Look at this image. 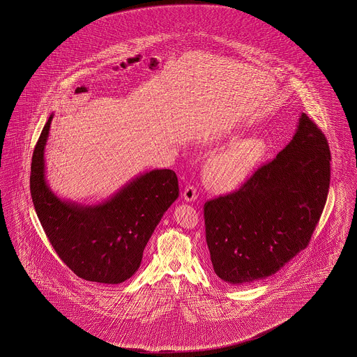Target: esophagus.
<instances>
[{
    "mask_svg": "<svg viewBox=\"0 0 357 357\" xmlns=\"http://www.w3.org/2000/svg\"><path fill=\"white\" fill-rule=\"evenodd\" d=\"M183 199L187 201V202H192V201L196 200L197 199L196 188L193 185H188L183 192Z\"/></svg>",
    "mask_w": 357,
    "mask_h": 357,
    "instance_id": "1",
    "label": "esophagus"
}]
</instances>
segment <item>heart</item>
<instances>
[{
  "label": "heart",
  "mask_w": 357,
  "mask_h": 357,
  "mask_svg": "<svg viewBox=\"0 0 357 357\" xmlns=\"http://www.w3.org/2000/svg\"><path fill=\"white\" fill-rule=\"evenodd\" d=\"M235 138L226 131L220 138ZM268 142L261 137H245L231 142L208 158L204 174L210 185L219 192H234L250 181L268 156Z\"/></svg>",
  "instance_id": "heart-1"
}]
</instances>
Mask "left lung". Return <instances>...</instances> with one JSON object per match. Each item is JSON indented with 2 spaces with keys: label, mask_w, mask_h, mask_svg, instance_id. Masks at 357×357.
Masks as SVG:
<instances>
[{
  "label": "left lung",
  "mask_w": 357,
  "mask_h": 357,
  "mask_svg": "<svg viewBox=\"0 0 357 357\" xmlns=\"http://www.w3.org/2000/svg\"><path fill=\"white\" fill-rule=\"evenodd\" d=\"M331 183V151L321 130L299 116L287 147L238 191L204 206L214 272L243 287L276 273L310 243Z\"/></svg>",
  "instance_id": "1"
}]
</instances>
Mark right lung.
Instances as JSON below:
<instances>
[{"label": "right lung", "instance_id": "obj_1", "mask_svg": "<svg viewBox=\"0 0 357 357\" xmlns=\"http://www.w3.org/2000/svg\"><path fill=\"white\" fill-rule=\"evenodd\" d=\"M54 114L36 144L31 165V195L45 234L61 261L79 278L121 284L138 268L148 240L166 210L179 196L170 169L134 176L107 200L85 205L64 200L46 178L45 149Z\"/></svg>", "mask_w": 357, "mask_h": 357}]
</instances>
